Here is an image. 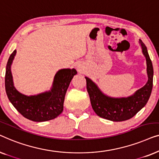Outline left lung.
Listing matches in <instances>:
<instances>
[{"label": "left lung", "mask_w": 159, "mask_h": 159, "mask_svg": "<svg viewBox=\"0 0 159 159\" xmlns=\"http://www.w3.org/2000/svg\"><path fill=\"white\" fill-rule=\"evenodd\" d=\"M143 53L146 58L148 80L145 86L127 98H114L102 93L96 84L88 77H85L87 90L90 96L93 109L98 116L113 121H122L133 117L145 106L151 96L153 88V69L147 48L140 40Z\"/></svg>", "instance_id": "obj_1"}]
</instances>
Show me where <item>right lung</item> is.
Wrapping results in <instances>:
<instances>
[{"mask_svg":"<svg viewBox=\"0 0 159 159\" xmlns=\"http://www.w3.org/2000/svg\"><path fill=\"white\" fill-rule=\"evenodd\" d=\"M16 51L11 54L6 65L5 75L6 92L11 103L24 117L34 121H45L55 119L64 110L66 90L76 69H63L56 73L51 91L37 95L27 96L18 92L13 83L11 65Z\"/></svg>","mask_w":159,"mask_h":159,"instance_id":"obj_1","label":"right lung"}]
</instances>
